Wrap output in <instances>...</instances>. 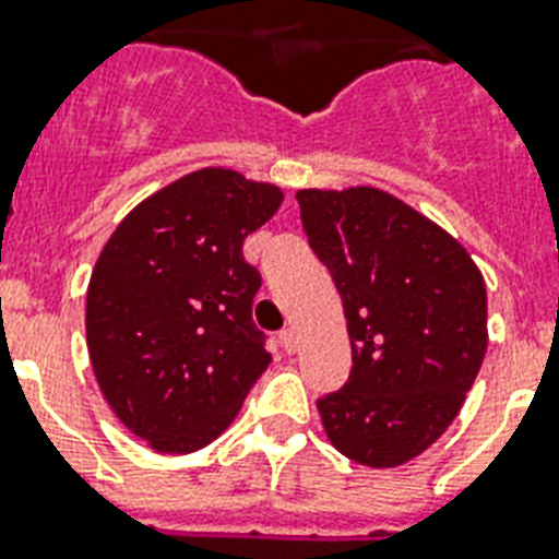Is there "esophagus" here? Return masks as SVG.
I'll use <instances>...</instances> for the list:
<instances>
[{"label":"esophagus","mask_w":559,"mask_h":559,"mask_svg":"<svg viewBox=\"0 0 559 559\" xmlns=\"http://www.w3.org/2000/svg\"><path fill=\"white\" fill-rule=\"evenodd\" d=\"M278 342H281V347H284V353L298 350V335H295L293 326H284V330H281Z\"/></svg>","instance_id":"obj_1"}]
</instances>
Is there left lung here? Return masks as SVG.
I'll return each mask as SVG.
<instances>
[{
  "label": "left lung",
  "instance_id": "left-lung-1",
  "mask_svg": "<svg viewBox=\"0 0 559 559\" xmlns=\"http://www.w3.org/2000/svg\"><path fill=\"white\" fill-rule=\"evenodd\" d=\"M295 201L353 347L347 384L319 399L326 439L358 465H405L456 419L483 367V272L453 235L382 189H301Z\"/></svg>",
  "mask_w": 559,
  "mask_h": 559
}]
</instances>
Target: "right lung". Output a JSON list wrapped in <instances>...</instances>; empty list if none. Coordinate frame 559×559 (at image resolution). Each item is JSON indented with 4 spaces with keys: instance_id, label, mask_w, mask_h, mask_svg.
<instances>
[{
    "instance_id": "1",
    "label": "right lung",
    "mask_w": 559,
    "mask_h": 559,
    "mask_svg": "<svg viewBox=\"0 0 559 559\" xmlns=\"http://www.w3.org/2000/svg\"><path fill=\"white\" fill-rule=\"evenodd\" d=\"M284 192L209 166L148 194L99 252L85 342L117 419L160 453L206 448L238 416L272 356L252 321L261 275L243 238Z\"/></svg>"
}]
</instances>
